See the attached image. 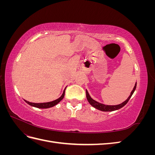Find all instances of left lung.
Instances as JSON below:
<instances>
[{
    "instance_id": "obj_1",
    "label": "left lung",
    "mask_w": 155,
    "mask_h": 155,
    "mask_svg": "<svg viewBox=\"0 0 155 155\" xmlns=\"http://www.w3.org/2000/svg\"><path fill=\"white\" fill-rule=\"evenodd\" d=\"M136 88H137V82L135 83V85L133 89V91H131L130 96L128 97L127 99L125 101H124L121 104H119V105H104L103 104H101V103L97 102L96 101H95L94 100H93L92 98L91 97V96L89 95V94L88 92V91L86 90V96H87V99L88 101L89 104H90L93 107H94L95 109L100 110L101 111H104V112H111V111H114V110H118L121 108H122L123 107H124L127 102L129 101V100H130V97L132 96V95L133 94V93L135 91Z\"/></svg>"
}]
</instances>
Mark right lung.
<instances>
[{
    "label": "right lung",
    "mask_w": 155,
    "mask_h": 155,
    "mask_svg": "<svg viewBox=\"0 0 155 155\" xmlns=\"http://www.w3.org/2000/svg\"><path fill=\"white\" fill-rule=\"evenodd\" d=\"M67 88V87H66ZM66 88H64V90L63 91V92L62 94V95L60 97H59L58 99L55 100L54 101H50V102H46V103H40V104H35V103H31V102H29L26 100H25L28 104L32 106V107H37V108H39V109H48V108H50V107H52L55 105H57L61 101L63 97L64 96V93H65V89Z\"/></svg>",
    "instance_id": "right-lung-1"
}]
</instances>
